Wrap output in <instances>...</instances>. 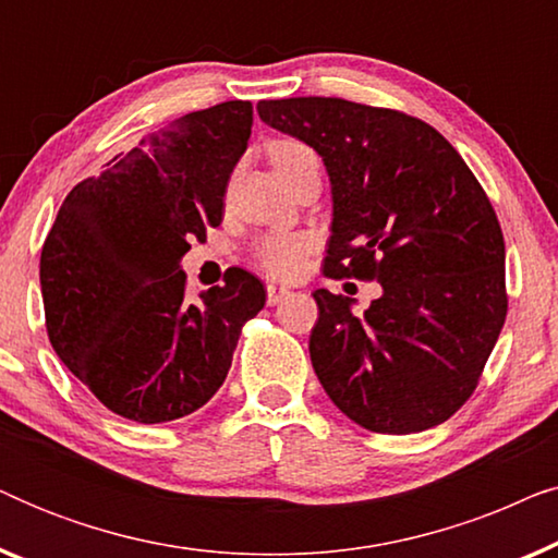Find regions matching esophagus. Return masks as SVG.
<instances>
[{"mask_svg":"<svg viewBox=\"0 0 558 558\" xmlns=\"http://www.w3.org/2000/svg\"><path fill=\"white\" fill-rule=\"evenodd\" d=\"M289 294H292V292H289V289H287V287H277V284H266V302H269V304H271V307H274V304L284 302Z\"/></svg>","mask_w":558,"mask_h":558,"instance_id":"esophagus-1","label":"esophagus"}]
</instances>
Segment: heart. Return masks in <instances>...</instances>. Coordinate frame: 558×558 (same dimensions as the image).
Masks as SVG:
<instances>
[{"instance_id": "1", "label": "heart", "mask_w": 558, "mask_h": 558, "mask_svg": "<svg viewBox=\"0 0 558 558\" xmlns=\"http://www.w3.org/2000/svg\"><path fill=\"white\" fill-rule=\"evenodd\" d=\"M274 170L296 162V159L315 157L300 142L281 140L274 142L269 149ZM312 248V239L307 233H271L256 243V264L274 279H292L300 274L304 256Z\"/></svg>"}]
</instances>
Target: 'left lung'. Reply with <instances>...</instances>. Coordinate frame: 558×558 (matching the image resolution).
Wrapping results in <instances>:
<instances>
[{
    "label": "left lung",
    "mask_w": 558,
    "mask_h": 558,
    "mask_svg": "<svg viewBox=\"0 0 558 558\" xmlns=\"http://www.w3.org/2000/svg\"><path fill=\"white\" fill-rule=\"evenodd\" d=\"M266 126L323 157L332 223L327 277L376 279L355 300L317 289L310 357L342 414L380 434L447 422L506 323V243L475 174L424 121L345 98L258 101Z\"/></svg>",
    "instance_id": "8db88e82"
}]
</instances>
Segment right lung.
<instances>
[{
  "instance_id": "1",
  "label": "right lung",
  "mask_w": 558,
  "mask_h": 558,
  "mask_svg": "<svg viewBox=\"0 0 558 558\" xmlns=\"http://www.w3.org/2000/svg\"><path fill=\"white\" fill-rule=\"evenodd\" d=\"M251 124V101L185 113L60 205L40 256L48 338L113 414H193L223 386L243 323L264 310L254 274L231 269L190 302L182 271L190 241L223 220Z\"/></svg>"
}]
</instances>
